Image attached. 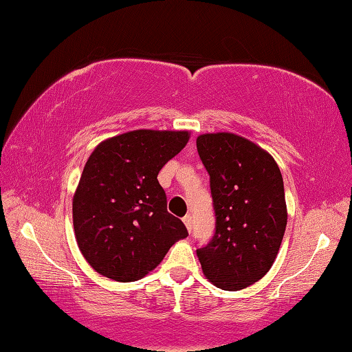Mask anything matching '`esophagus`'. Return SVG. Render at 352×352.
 <instances>
[{
	"label": "esophagus",
	"instance_id": "34e87169",
	"mask_svg": "<svg viewBox=\"0 0 352 352\" xmlns=\"http://www.w3.org/2000/svg\"><path fill=\"white\" fill-rule=\"evenodd\" d=\"M182 221H184V224H186L187 226V229H188V232H192V226H193V221H192V217L190 215H186L182 218Z\"/></svg>",
	"mask_w": 352,
	"mask_h": 352
}]
</instances>
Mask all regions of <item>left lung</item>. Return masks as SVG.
I'll return each instance as SVG.
<instances>
[{
    "instance_id": "left-lung-1",
    "label": "left lung",
    "mask_w": 352,
    "mask_h": 352,
    "mask_svg": "<svg viewBox=\"0 0 352 352\" xmlns=\"http://www.w3.org/2000/svg\"><path fill=\"white\" fill-rule=\"evenodd\" d=\"M210 176L215 232L197 250L203 273L218 289H246L270 272L287 226L278 164L246 138L217 132L197 138Z\"/></svg>"
}]
</instances>
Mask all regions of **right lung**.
I'll list each match as a JSON object with an SVG mask.
<instances>
[{
	"mask_svg": "<svg viewBox=\"0 0 352 352\" xmlns=\"http://www.w3.org/2000/svg\"><path fill=\"white\" fill-rule=\"evenodd\" d=\"M187 131L138 129L107 138L90 154L73 198L80 252L96 273L142 279L188 232L166 210L159 171L187 145Z\"/></svg>",
	"mask_w": 352,
	"mask_h": 352,
	"instance_id": "right-lung-1",
	"label": "right lung"
}]
</instances>
